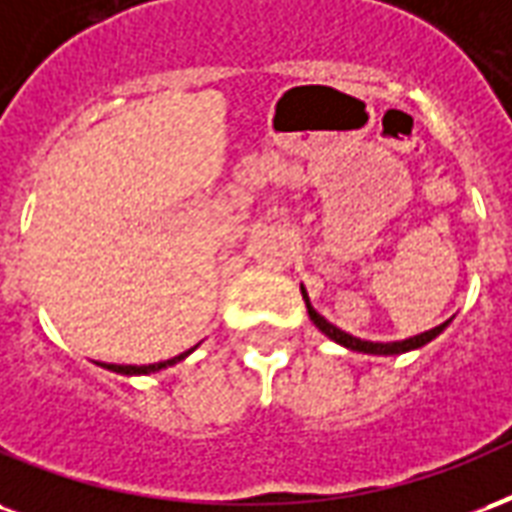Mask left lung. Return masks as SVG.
I'll return each mask as SVG.
<instances>
[{
	"label": "left lung",
	"mask_w": 512,
	"mask_h": 512,
	"mask_svg": "<svg viewBox=\"0 0 512 512\" xmlns=\"http://www.w3.org/2000/svg\"><path fill=\"white\" fill-rule=\"evenodd\" d=\"M302 300H305V308H308V316H311V322L322 330L327 338H333L335 343H341V346H346V349H352V352H365V354H404L409 352V349H420V346H425L428 341H434L436 335L442 333L447 327L445 324H439V327H434V330H428V333H420L414 335V338H406V341H393V343H374V341H360V338H354V335L343 333V330H338L335 324H330L327 319H324L322 313L313 311L311 300H308V294H305V289H302Z\"/></svg>",
	"instance_id": "8db88e82"
}]
</instances>
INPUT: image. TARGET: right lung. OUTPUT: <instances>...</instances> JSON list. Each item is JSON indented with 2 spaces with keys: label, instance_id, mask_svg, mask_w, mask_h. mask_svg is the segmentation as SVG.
Listing matches in <instances>:
<instances>
[{
  "label": "right lung",
  "instance_id": "add662e5",
  "mask_svg": "<svg viewBox=\"0 0 512 512\" xmlns=\"http://www.w3.org/2000/svg\"><path fill=\"white\" fill-rule=\"evenodd\" d=\"M190 352L179 354V357H171V360H163V363H152V365H114V363H103V368L108 371H117V374H125V376H133V374H155L160 368H169V365L179 363L182 357H188Z\"/></svg>",
  "mask_w": 512,
  "mask_h": 512
}]
</instances>
